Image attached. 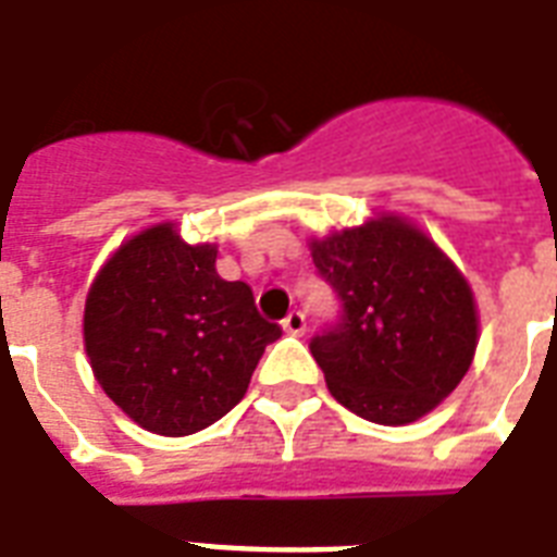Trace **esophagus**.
Wrapping results in <instances>:
<instances>
[{"label": "esophagus", "instance_id": "obj_1", "mask_svg": "<svg viewBox=\"0 0 557 557\" xmlns=\"http://www.w3.org/2000/svg\"><path fill=\"white\" fill-rule=\"evenodd\" d=\"M282 325H284V332L294 334V337H299V334H305V325H308V323H305V313L302 311H290L282 320Z\"/></svg>", "mask_w": 557, "mask_h": 557}]
</instances>
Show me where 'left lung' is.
<instances>
[{"mask_svg":"<svg viewBox=\"0 0 557 557\" xmlns=\"http://www.w3.org/2000/svg\"><path fill=\"white\" fill-rule=\"evenodd\" d=\"M311 255L341 313L308 346L343 408L405 425L458 387L479 320L470 284L425 234L384 216L317 240Z\"/></svg>","mask_w":557,"mask_h":557,"instance_id":"left-lung-1","label":"left lung"}]
</instances>
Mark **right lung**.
I'll list each match as a JSON object with an SVG mask.
<instances>
[{"label": "right lung", "instance_id": "1", "mask_svg": "<svg viewBox=\"0 0 557 557\" xmlns=\"http://www.w3.org/2000/svg\"><path fill=\"white\" fill-rule=\"evenodd\" d=\"M214 246L154 225L114 252L85 305V349L102 391L146 432L182 437L244 399L282 325L252 287L216 275Z\"/></svg>", "mask_w": 557, "mask_h": 557}]
</instances>
